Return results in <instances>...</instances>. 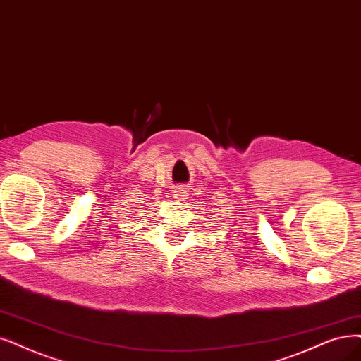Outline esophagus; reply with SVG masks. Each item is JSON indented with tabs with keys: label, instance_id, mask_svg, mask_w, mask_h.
I'll list each match as a JSON object with an SVG mask.
<instances>
[{
	"label": "esophagus",
	"instance_id": "esophagus-1",
	"mask_svg": "<svg viewBox=\"0 0 361 361\" xmlns=\"http://www.w3.org/2000/svg\"><path fill=\"white\" fill-rule=\"evenodd\" d=\"M188 196H189L188 190H184V189H176V190H173V197L178 199V201H181V199H188Z\"/></svg>",
	"mask_w": 361,
	"mask_h": 361
}]
</instances>
